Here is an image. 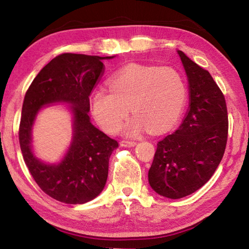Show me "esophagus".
<instances>
[{
	"instance_id": "esophagus-1",
	"label": "esophagus",
	"mask_w": 249,
	"mask_h": 249,
	"mask_svg": "<svg viewBox=\"0 0 249 249\" xmlns=\"http://www.w3.org/2000/svg\"><path fill=\"white\" fill-rule=\"evenodd\" d=\"M135 145H136V142H130V141H122L121 142L122 147H134Z\"/></svg>"
}]
</instances>
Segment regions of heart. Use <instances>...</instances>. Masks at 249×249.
Instances as JSON below:
<instances>
[{
	"label": "heart",
	"mask_w": 249,
	"mask_h": 249,
	"mask_svg": "<svg viewBox=\"0 0 249 249\" xmlns=\"http://www.w3.org/2000/svg\"><path fill=\"white\" fill-rule=\"evenodd\" d=\"M187 87L181 74L170 67L128 65L109 79V89L98 88L91 94L92 113L105 132H119L129 108L134 116L124 132L136 136L145 128L162 133L183 111Z\"/></svg>",
	"instance_id": "heart-1"
}]
</instances>
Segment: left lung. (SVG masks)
<instances>
[{"instance_id":"1","label":"left lung","mask_w":249,"mask_h":249,"mask_svg":"<svg viewBox=\"0 0 249 249\" xmlns=\"http://www.w3.org/2000/svg\"><path fill=\"white\" fill-rule=\"evenodd\" d=\"M189 82V112L157 144L148 182L159 196L181 199L208 182L224 155L229 120L224 95L209 71L177 50Z\"/></svg>"}]
</instances>
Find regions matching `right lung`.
<instances>
[{
	"label": "right lung",
	"mask_w": 249,
	"mask_h": 249,
	"mask_svg": "<svg viewBox=\"0 0 249 249\" xmlns=\"http://www.w3.org/2000/svg\"><path fill=\"white\" fill-rule=\"evenodd\" d=\"M81 53H62L48 62L25 94L19 145L34 180L46 195L68 204H83L103 191L108 160L119 142L91 123L90 93L102 74L103 60ZM66 104L73 120V137L58 163H46L33 153L32 128L44 107Z\"/></svg>",
	"instance_id": "obj_1"
}]
</instances>
